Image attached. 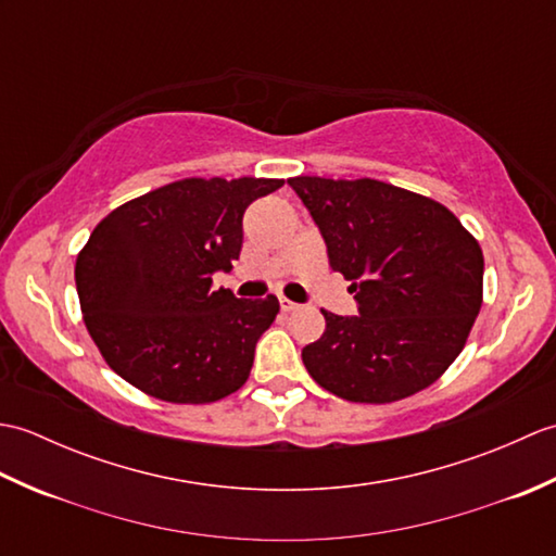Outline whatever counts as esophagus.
Wrapping results in <instances>:
<instances>
[{"instance_id": "34e87169", "label": "esophagus", "mask_w": 556, "mask_h": 556, "mask_svg": "<svg viewBox=\"0 0 556 556\" xmlns=\"http://www.w3.org/2000/svg\"><path fill=\"white\" fill-rule=\"evenodd\" d=\"M279 305H281V311H285V313H291V311L299 308V303H293V301H289L285 296H279Z\"/></svg>"}]
</instances>
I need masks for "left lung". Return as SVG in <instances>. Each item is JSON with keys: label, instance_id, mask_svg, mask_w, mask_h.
<instances>
[{"label": "left lung", "instance_id": "left-lung-1", "mask_svg": "<svg viewBox=\"0 0 556 556\" xmlns=\"http://www.w3.org/2000/svg\"><path fill=\"white\" fill-rule=\"evenodd\" d=\"M358 315L327 313L301 351L313 380L346 401L389 404L430 387L464 349L482 305V251L434 200L392 184L296 176Z\"/></svg>", "mask_w": 556, "mask_h": 556}]
</instances>
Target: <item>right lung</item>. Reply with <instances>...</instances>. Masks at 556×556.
<instances>
[{
    "mask_svg": "<svg viewBox=\"0 0 556 556\" xmlns=\"http://www.w3.org/2000/svg\"><path fill=\"white\" fill-rule=\"evenodd\" d=\"M285 181L184 179L116 207L76 260L83 320L110 368L172 404L241 389L277 296L212 287L243 245V212Z\"/></svg>",
    "mask_w": 556,
    "mask_h": 556,
    "instance_id": "add662e5",
    "label": "right lung"
}]
</instances>
